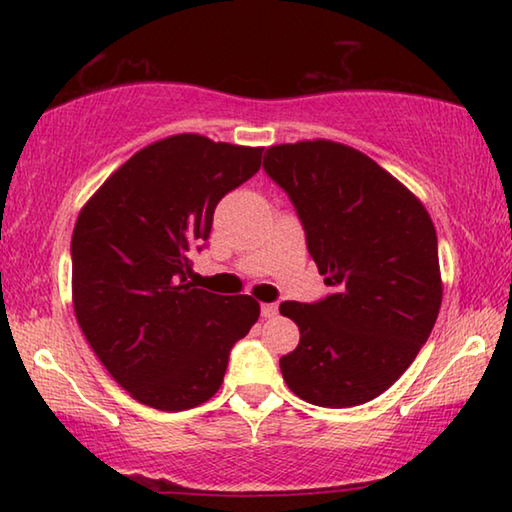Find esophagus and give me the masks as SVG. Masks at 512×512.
I'll use <instances>...</instances> for the list:
<instances>
[{
  "label": "esophagus",
  "mask_w": 512,
  "mask_h": 512,
  "mask_svg": "<svg viewBox=\"0 0 512 512\" xmlns=\"http://www.w3.org/2000/svg\"><path fill=\"white\" fill-rule=\"evenodd\" d=\"M262 316L264 318L277 316V305H275V302H264V305H262Z\"/></svg>",
  "instance_id": "34e87169"
}]
</instances>
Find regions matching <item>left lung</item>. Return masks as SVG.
<instances>
[{
  "mask_svg": "<svg viewBox=\"0 0 512 512\" xmlns=\"http://www.w3.org/2000/svg\"><path fill=\"white\" fill-rule=\"evenodd\" d=\"M264 171L296 207L318 273L332 293L280 314L300 343L280 359L300 400L348 409L388 391L438 318L443 284L436 228L409 189L345 144L266 149Z\"/></svg>",
  "mask_w": 512,
  "mask_h": 512,
  "instance_id": "8db88e82",
  "label": "left lung"
}]
</instances>
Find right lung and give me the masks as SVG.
I'll list each match as a JSON object with an SVG mask.
<instances>
[{"mask_svg":"<svg viewBox=\"0 0 512 512\" xmlns=\"http://www.w3.org/2000/svg\"><path fill=\"white\" fill-rule=\"evenodd\" d=\"M262 151L167 137L121 164L76 219V320L137 402L176 413L210 400L232 345L259 318L257 300L196 289L187 273L216 205L255 176Z\"/></svg>","mask_w":512,"mask_h":512,"instance_id":"1","label":"right lung"}]
</instances>
